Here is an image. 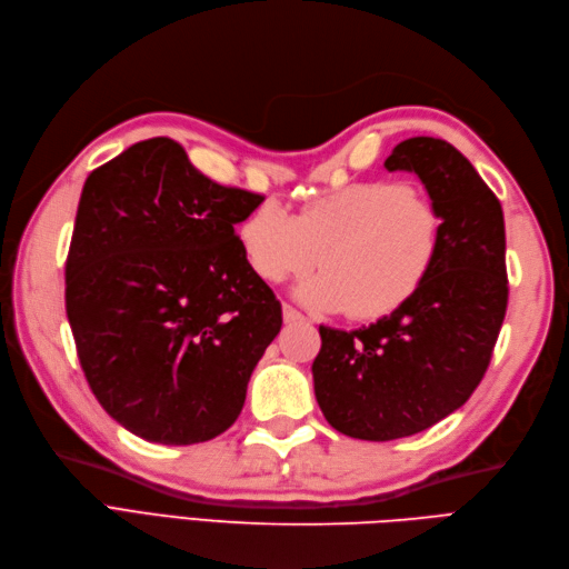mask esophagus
Here are the masks:
<instances>
[{"instance_id":"obj_1","label":"esophagus","mask_w":569,"mask_h":569,"mask_svg":"<svg viewBox=\"0 0 569 569\" xmlns=\"http://www.w3.org/2000/svg\"><path fill=\"white\" fill-rule=\"evenodd\" d=\"M282 318H284L287 325H295V322H303V320H306V318L297 311V308H291V306H284V308H282Z\"/></svg>"}]
</instances>
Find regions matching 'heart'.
<instances>
[{"label":"heart","instance_id":"heart-1","mask_svg":"<svg viewBox=\"0 0 569 569\" xmlns=\"http://www.w3.org/2000/svg\"><path fill=\"white\" fill-rule=\"evenodd\" d=\"M441 237V211L401 180L347 184L297 216L266 201L239 228L258 278H301L320 261L325 270L297 289L299 301L358 320L391 316L416 297L439 261Z\"/></svg>","mask_w":569,"mask_h":569}]
</instances>
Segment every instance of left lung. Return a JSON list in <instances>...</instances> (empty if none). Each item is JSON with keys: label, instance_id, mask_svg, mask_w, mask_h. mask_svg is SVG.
Returning <instances> with one entry per match:
<instances>
[{"label": "left lung", "instance_id": "1", "mask_svg": "<svg viewBox=\"0 0 569 569\" xmlns=\"http://www.w3.org/2000/svg\"><path fill=\"white\" fill-rule=\"evenodd\" d=\"M387 170L416 173L441 211L439 261L399 311L343 332L320 325L316 399L337 432L391 441L451 416L485 377L508 306L501 201L446 140L410 137Z\"/></svg>", "mask_w": 569, "mask_h": 569}]
</instances>
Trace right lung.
Here are the masks:
<instances>
[{"instance_id":"obj_1","label":"right lung","mask_w":569,"mask_h":569,"mask_svg":"<svg viewBox=\"0 0 569 569\" xmlns=\"http://www.w3.org/2000/svg\"><path fill=\"white\" fill-rule=\"evenodd\" d=\"M263 197L222 187L168 137L84 180L66 313L97 401L147 441H209L239 418L282 306L234 232Z\"/></svg>"}]
</instances>
